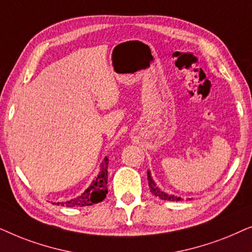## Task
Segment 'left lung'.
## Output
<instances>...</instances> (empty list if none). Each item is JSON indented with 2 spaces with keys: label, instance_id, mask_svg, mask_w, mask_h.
<instances>
[{
  "label": "left lung",
  "instance_id": "obj_1",
  "mask_svg": "<svg viewBox=\"0 0 252 252\" xmlns=\"http://www.w3.org/2000/svg\"><path fill=\"white\" fill-rule=\"evenodd\" d=\"M148 181H149L150 191L153 192L155 196H157L158 198L164 199V201H181V199H182L181 197H179V196L170 195V194H167V192L161 190V189L156 185V182L154 181L153 177H151L150 171H148Z\"/></svg>",
  "mask_w": 252,
  "mask_h": 252
}]
</instances>
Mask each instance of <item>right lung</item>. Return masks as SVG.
Instances as JSON below:
<instances>
[{"instance_id": "right-lung-1", "label": "right lung", "mask_w": 252, "mask_h": 252, "mask_svg": "<svg viewBox=\"0 0 252 252\" xmlns=\"http://www.w3.org/2000/svg\"><path fill=\"white\" fill-rule=\"evenodd\" d=\"M108 164L109 159L105 157L99 165V171L97 177L92 181L89 187L82 192L80 196L65 202H57L53 204L74 208V206H88L102 202L108 194Z\"/></svg>"}]
</instances>
